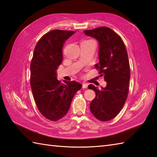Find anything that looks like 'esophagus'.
<instances>
[{
	"mask_svg": "<svg viewBox=\"0 0 157 157\" xmlns=\"http://www.w3.org/2000/svg\"><path fill=\"white\" fill-rule=\"evenodd\" d=\"M88 88V84H86V83H83L82 88Z\"/></svg>",
	"mask_w": 157,
	"mask_h": 157,
	"instance_id": "1",
	"label": "esophagus"
}]
</instances>
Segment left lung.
Returning <instances> with one entry per match:
<instances>
[{
  "label": "left lung",
  "mask_w": 157,
  "mask_h": 157,
  "mask_svg": "<svg viewBox=\"0 0 157 157\" xmlns=\"http://www.w3.org/2000/svg\"><path fill=\"white\" fill-rule=\"evenodd\" d=\"M84 32L98 42L99 63L95 67L106 82V87L100 90L94 85L88 86V89L96 93L90 109L100 121H110L121 111L128 95L130 69L128 52L121 38L111 29L100 27Z\"/></svg>",
  "instance_id": "obj_1"
}]
</instances>
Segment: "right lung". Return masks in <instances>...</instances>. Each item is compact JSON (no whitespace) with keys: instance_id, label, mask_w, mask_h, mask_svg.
<instances>
[{"instance_id":"obj_1","label":"right lung","mask_w":157,"mask_h":157,"mask_svg":"<svg viewBox=\"0 0 157 157\" xmlns=\"http://www.w3.org/2000/svg\"><path fill=\"white\" fill-rule=\"evenodd\" d=\"M74 31L54 29L39 40L30 65V85L36 106L51 121L61 119L68 112L73 96L82 86L75 81L62 84L56 79V70L63 61L65 42Z\"/></svg>"}]
</instances>
